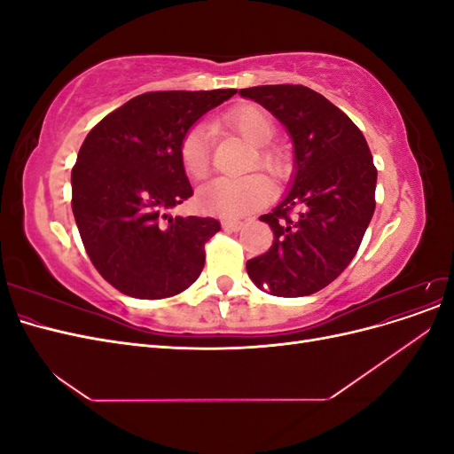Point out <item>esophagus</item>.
Instances as JSON below:
<instances>
[{"label":"esophagus","mask_w":454,"mask_h":454,"mask_svg":"<svg viewBox=\"0 0 454 454\" xmlns=\"http://www.w3.org/2000/svg\"><path fill=\"white\" fill-rule=\"evenodd\" d=\"M242 222H237V219H223L222 222V227L225 229V231H231V232H235V231H240L242 229Z\"/></svg>","instance_id":"1"}]
</instances>
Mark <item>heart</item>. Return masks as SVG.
I'll return each instance as SVG.
<instances>
[{
    "mask_svg": "<svg viewBox=\"0 0 454 454\" xmlns=\"http://www.w3.org/2000/svg\"><path fill=\"white\" fill-rule=\"evenodd\" d=\"M222 125L240 134L254 145L250 168H263L274 177H284L287 159L278 145L269 144L274 136V121L263 107L255 104H240L229 109L222 117ZM177 155L184 172L193 180H204L210 172V136L197 125L185 130ZM272 193V185L263 174L254 172L242 177H217L206 184L197 195L199 208L219 217H240L263 206Z\"/></svg>",
    "mask_w": 454,
    "mask_h": 454,
    "instance_id": "obj_1",
    "label": "heart"
}]
</instances>
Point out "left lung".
<instances>
[{"label": "left lung", "instance_id": "8db88e82", "mask_svg": "<svg viewBox=\"0 0 454 454\" xmlns=\"http://www.w3.org/2000/svg\"><path fill=\"white\" fill-rule=\"evenodd\" d=\"M282 121L295 145L292 191L261 222L272 246L248 259L252 282L270 295L324 290L348 267L375 212L377 168L362 130L327 98L303 85L240 89Z\"/></svg>", "mask_w": 454, "mask_h": 454}]
</instances>
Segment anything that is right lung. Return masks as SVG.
Masks as SVG:
<instances>
[{"mask_svg": "<svg viewBox=\"0 0 454 454\" xmlns=\"http://www.w3.org/2000/svg\"><path fill=\"white\" fill-rule=\"evenodd\" d=\"M237 94L157 90L136 96L92 127L72 168V210L92 265L121 294H182L204 267L214 217H170L193 195L177 145L208 109Z\"/></svg>", "mask_w": 454, "mask_h": 454, "instance_id": "1", "label": "right lung"}]
</instances>
